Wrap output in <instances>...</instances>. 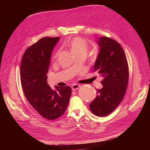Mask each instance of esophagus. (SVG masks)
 <instances>
[{"mask_svg":"<svg viewBox=\"0 0 150 150\" xmlns=\"http://www.w3.org/2000/svg\"><path fill=\"white\" fill-rule=\"evenodd\" d=\"M71 88H72V91H75V90L78 89L80 88V85H79V84H73L72 86H71Z\"/></svg>","mask_w":150,"mask_h":150,"instance_id":"obj_1","label":"esophagus"}]
</instances>
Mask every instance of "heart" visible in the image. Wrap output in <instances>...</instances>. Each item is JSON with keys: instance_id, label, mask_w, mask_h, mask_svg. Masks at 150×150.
Masks as SVG:
<instances>
[{"instance_id": "b5f03b06", "label": "heart", "mask_w": 150, "mask_h": 150, "mask_svg": "<svg viewBox=\"0 0 150 150\" xmlns=\"http://www.w3.org/2000/svg\"><path fill=\"white\" fill-rule=\"evenodd\" d=\"M67 46L75 55L86 54L89 49V45L84 39L80 37H75L67 42ZM59 53V51L54 53L53 59H55Z\"/></svg>"}]
</instances>
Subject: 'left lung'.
Returning <instances> with one entry per match:
<instances>
[{
	"label": "left lung",
	"instance_id": "1",
	"mask_svg": "<svg viewBox=\"0 0 150 150\" xmlns=\"http://www.w3.org/2000/svg\"><path fill=\"white\" fill-rule=\"evenodd\" d=\"M100 51L94 71L103 78V87L97 89V96L89 105L91 112L103 117L111 114L119 105L127 89L128 64L122 47L114 39L106 36L98 38Z\"/></svg>",
	"mask_w": 150,
	"mask_h": 150
}]
</instances>
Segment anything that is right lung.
Segmentation results:
<instances>
[{
    "label": "right lung",
    "mask_w": 150,
    "mask_h": 150,
    "mask_svg": "<svg viewBox=\"0 0 150 150\" xmlns=\"http://www.w3.org/2000/svg\"><path fill=\"white\" fill-rule=\"evenodd\" d=\"M60 38L44 37L31 45L23 54L21 64V80L30 104L46 119L53 120L64 114L72 90L69 86L51 89L47 74L52 50Z\"/></svg>",
    "instance_id": "obj_1"
}]
</instances>
